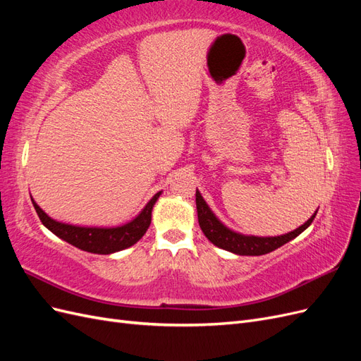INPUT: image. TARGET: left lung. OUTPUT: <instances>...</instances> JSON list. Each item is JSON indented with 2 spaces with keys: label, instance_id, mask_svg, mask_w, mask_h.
I'll return each instance as SVG.
<instances>
[{
  "label": "left lung",
  "instance_id": "8db88e82",
  "mask_svg": "<svg viewBox=\"0 0 361 361\" xmlns=\"http://www.w3.org/2000/svg\"><path fill=\"white\" fill-rule=\"evenodd\" d=\"M195 204H197L199 224H200V228L204 233V236L209 239L214 245L220 247L223 250H227V251H232V253L241 255V256L267 255V253H269V251L285 245L286 243L292 241L293 238H297L300 233H302L305 228L312 224L316 214H318V211H316L307 221H305L301 227L295 228L293 232H289V233L281 235V236L259 238V236H245L241 233L232 232L231 228H227L212 214L209 206L206 204V202L203 200L202 194L199 191H195Z\"/></svg>",
  "mask_w": 361,
  "mask_h": 361
}]
</instances>
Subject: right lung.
<instances>
[{
	"instance_id": "add662e5",
	"label": "right lung",
	"mask_w": 361,
	"mask_h": 361,
	"mask_svg": "<svg viewBox=\"0 0 361 361\" xmlns=\"http://www.w3.org/2000/svg\"><path fill=\"white\" fill-rule=\"evenodd\" d=\"M159 192H157L152 200L146 204L143 211L140 212L137 218L133 221L120 226V227H110V228H102V227H78L72 224H64L52 220L43 212L37 203L31 199L32 206L40 218L42 224L48 227L49 231L57 235L59 238L64 239V241L75 245L76 248L89 251V253L94 255H111L116 251L125 250L130 245H134L138 239L143 238L146 231L150 226L152 220V209H154V204L159 197Z\"/></svg>"
}]
</instances>
